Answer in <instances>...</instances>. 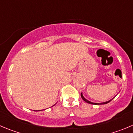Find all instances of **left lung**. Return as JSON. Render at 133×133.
<instances>
[{"label": "left lung", "instance_id": "left-lung-1", "mask_svg": "<svg viewBox=\"0 0 133 133\" xmlns=\"http://www.w3.org/2000/svg\"><path fill=\"white\" fill-rule=\"evenodd\" d=\"M81 96L82 99H83V100L85 102H86L89 103V104H95V105H101V104H108V103L110 102V101H111V100H112V99H113V98L111 99V100H108V101H107V102H102V103H94V102H92L89 101V100H87V99L85 98L83 96V94H82V92H81Z\"/></svg>", "mask_w": 133, "mask_h": 133}]
</instances>
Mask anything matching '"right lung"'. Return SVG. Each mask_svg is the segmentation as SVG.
<instances>
[{
  "label": "right lung",
  "mask_w": 133,
  "mask_h": 133,
  "mask_svg": "<svg viewBox=\"0 0 133 133\" xmlns=\"http://www.w3.org/2000/svg\"><path fill=\"white\" fill-rule=\"evenodd\" d=\"M54 105H55V104H54Z\"/></svg>",
  "instance_id": "1"
}]
</instances>
